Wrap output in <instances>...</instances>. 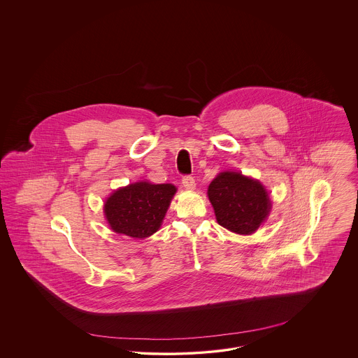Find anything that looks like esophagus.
<instances>
[{"instance_id": "obj_1", "label": "esophagus", "mask_w": 358, "mask_h": 358, "mask_svg": "<svg viewBox=\"0 0 358 358\" xmlns=\"http://www.w3.org/2000/svg\"><path fill=\"white\" fill-rule=\"evenodd\" d=\"M182 185L189 189V190H193L196 187V182H194V178L190 177V176H184L182 177Z\"/></svg>"}]
</instances>
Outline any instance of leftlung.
Returning <instances> with one entry per match:
<instances>
[{
	"label": "left lung",
	"mask_w": 358,
	"mask_h": 358,
	"mask_svg": "<svg viewBox=\"0 0 358 358\" xmlns=\"http://www.w3.org/2000/svg\"><path fill=\"white\" fill-rule=\"evenodd\" d=\"M208 197L217 222L238 235H251L271 210L267 189L238 171H222L209 184Z\"/></svg>",
	"instance_id": "obj_1"
}]
</instances>
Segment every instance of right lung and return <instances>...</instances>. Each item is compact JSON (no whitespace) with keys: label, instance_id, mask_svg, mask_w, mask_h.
I'll list each match as a JSON object with an SVG mask.
<instances>
[{"label":"right lung","instance_id":"obj_1","mask_svg":"<svg viewBox=\"0 0 358 358\" xmlns=\"http://www.w3.org/2000/svg\"><path fill=\"white\" fill-rule=\"evenodd\" d=\"M177 187L139 181L117 189L104 201V216L120 235L145 238L155 234L166 215Z\"/></svg>","mask_w":358,"mask_h":358}]
</instances>
